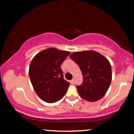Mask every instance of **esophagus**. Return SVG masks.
I'll return each instance as SVG.
<instances>
[{
	"mask_svg": "<svg viewBox=\"0 0 134 134\" xmlns=\"http://www.w3.org/2000/svg\"><path fill=\"white\" fill-rule=\"evenodd\" d=\"M70 83H71V84H74V80L72 79L71 81H70Z\"/></svg>",
	"mask_w": 134,
	"mask_h": 134,
	"instance_id": "34e87169",
	"label": "esophagus"
}]
</instances>
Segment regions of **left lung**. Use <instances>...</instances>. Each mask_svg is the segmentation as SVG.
Wrapping results in <instances>:
<instances>
[{
	"instance_id": "1",
	"label": "left lung",
	"mask_w": 134,
	"mask_h": 134,
	"mask_svg": "<svg viewBox=\"0 0 134 134\" xmlns=\"http://www.w3.org/2000/svg\"><path fill=\"white\" fill-rule=\"evenodd\" d=\"M70 58L78 64L82 74V83L77 86L81 98L89 101L102 98L111 81V67L109 61L94 51L75 52Z\"/></svg>"
}]
</instances>
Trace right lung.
<instances>
[{
    "instance_id": "add662e5",
    "label": "right lung",
    "mask_w": 134,
    "mask_h": 134,
    "mask_svg": "<svg viewBox=\"0 0 134 134\" xmlns=\"http://www.w3.org/2000/svg\"><path fill=\"white\" fill-rule=\"evenodd\" d=\"M69 53L51 48L40 52L32 60L29 76L34 90L42 100L52 103L65 94L70 83L64 79L60 66Z\"/></svg>"
}]
</instances>
